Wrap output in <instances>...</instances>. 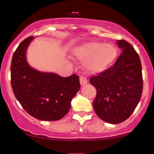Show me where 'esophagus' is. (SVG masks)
<instances>
[{
  "mask_svg": "<svg viewBox=\"0 0 154 154\" xmlns=\"http://www.w3.org/2000/svg\"><path fill=\"white\" fill-rule=\"evenodd\" d=\"M79 82L81 85H85L88 83V80H87L86 77H85L83 75H81L79 77Z\"/></svg>",
  "mask_w": 154,
  "mask_h": 154,
  "instance_id": "1",
  "label": "esophagus"
}]
</instances>
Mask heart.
I'll use <instances>...</instances> for the list:
<instances>
[{
    "instance_id": "1",
    "label": "heart",
    "mask_w": 154,
    "mask_h": 154,
    "mask_svg": "<svg viewBox=\"0 0 154 154\" xmlns=\"http://www.w3.org/2000/svg\"><path fill=\"white\" fill-rule=\"evenodd\" d=\"M74 54L79 59L88 62L87 67L91 72H104L116 62L118 56L116 46L100 42H89L77 48Z\"/></svg>"
}]
</instances>
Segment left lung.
<instances>
[{"instance_id":"8db88e82","label":"left lung","mask_w":154,"mask_h":154,"mask_svg":"<svg viewBox=\"0 0 154 154\" xmlns=\"http://www.w3.org/2000/svg\"><path fill=\"white\" fill-rule=\"evenodd\" d=\"M117 45L123 52L113 66L89 79L97 92L93 101L95 112L100 119L112 124L130 117L143 92L140 56L126 41L118 40Z\"/></svg>"}]
</instances>
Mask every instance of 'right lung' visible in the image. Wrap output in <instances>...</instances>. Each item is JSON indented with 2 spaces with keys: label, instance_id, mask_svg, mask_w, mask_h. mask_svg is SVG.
I'll return each instance as SVG.
<instances>
[{
  "label": "right lung",
  "instance_id": "obj_1",
  "mask_svg": "<svg viewBox=\"0 0 154 154\" xmlns=\"http://www.w3.org/2000/svg\"><path fill=\"white\" fill-rule=\"evenodd\" d=\"M33 37L20 43L11 65V82L14 94L24 110L40 120L61 119L69 112L71 100L80 89L76 74L62 77L41 72L28 65L25 53Z\"/></svg>",
  "mask_w": 154,
  "mask_h": 154
}]
</instances>
